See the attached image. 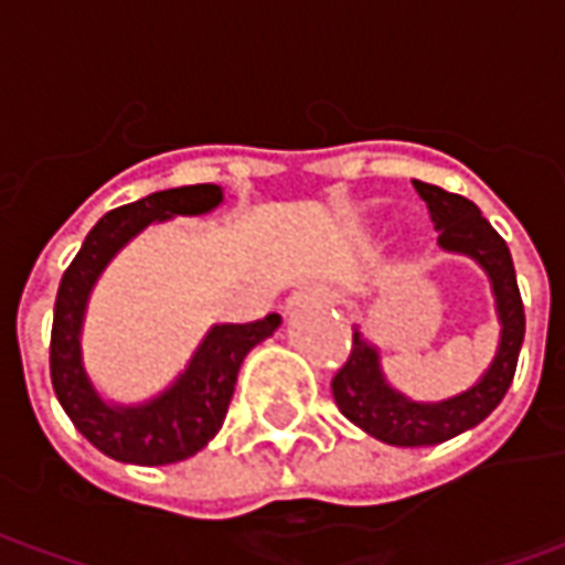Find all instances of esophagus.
<instances>
[{
  "label": "esophagus",
  "mask_w": 565,
  "mask_h": 565,
  "mask_svg": "<svg viewBox=\"0 0 565 565\" xmlns=\"http://www.w3.org/2000/svg\"><path fill=\"white\" fill-rule=\"evenodd\" d=\"M339 296L327 290V287H302V290H296L290 296V302H287V311H296V308L311 306V302H335Z\"/></svg>",
  "instance_id": "34e87169"
}]
</instances>
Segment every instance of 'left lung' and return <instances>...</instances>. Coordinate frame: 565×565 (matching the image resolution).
Instances as JSON below:
<instances>
[{
    "instance_id": "left-lung-1",
    "label": "left lung",
    "mask_w": 565,
    "mask_h": 565,
    "mask_svg": "<svg viewBox=\"0 0 565 565\" xmlns=\"http://www.w3.org/2000/svg\"><path fill=\"white\" fill-rule=\"evenodd\" d=\"M415 190L436 223L438 247L445 254L469 257L487 275L499 320V342L493 360L487 363L472 387L454 393L448 399L420 403L405 396L399 387H393L381 363V348L369 342L363 327L356 323L351 360L332 379V399L351 424L396 448L438 445L481 424L509 393L521 354L523 330H526L514 263L502 235L481 217L478 205L469 199L424 181H415Z\"/></svg>"
}]
</instances>
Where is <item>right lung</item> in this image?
Returning a JSON list of instances; mask_svg holds the SVG:
<instances>
[{
    "instance_id": "right-lung-1",
    "label": "right lung",
    "mask_w": 565,
    "mask_h": 565,
    "mask_svg": "<svg viewBox=\"0 0 565 565\" xmlns=\"http://www.w3.org/2000/svg\"><path fill=\"white\" fill-rule=\"evenodd\" d=\"M223 205V186L160 190L108 211L93 226L60 281L51 330V384L81 436L105 457L136 466H166L193 457L223 426L245 356L281 327V315L254 323H214L186 366L160 393L139 403L108 399L84 363V320L108 263L153 223L202 217Z\"/></svg>"
}]
</instances>
